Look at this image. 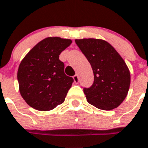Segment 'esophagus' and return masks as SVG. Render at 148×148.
Instances as JSON below:
<instances>
[{"instance_id":"esophagus-1","label":"esophagus","mask_w":148,"mask_h":148,"mask_svg":"<svg viewBox=\"0 0 148 148\" xmlns=\"http://www.w3.org/2000/svg\"><path fill=\"white\" fill-rule=\"evenodd\" d=\"M73 79H74V83H75V84H77L78 82H79V77H78L77 74L74 75V76L73 77Z\"/></svg>"}]
</instances>
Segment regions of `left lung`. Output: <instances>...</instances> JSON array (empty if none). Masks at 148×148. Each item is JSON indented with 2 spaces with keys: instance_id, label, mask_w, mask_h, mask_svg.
Wrapping results in <instances>:
<instances>
[{
  "instance_id": "8db88e82",
  "label": "left lung",
  "mask_w": 148,
  "mask_h": 148,
  "mask_svg": "<svg viewBox=\"0 0 148 148\" xmlns=\"http://www.w3.org/2000/svg\"><path fill=\"white\" fill-rule=\"evenodd\" d=\"M94 74L91 87L84 88L87 101L101 110L116 108L124 101L130 86V72L123 59L110 43L101 39H76Z\"/></svg>"
}]
</instances>
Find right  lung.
<instances>
[{
    "instance_id": "add662e5",
    "label": "right lung",
    "mask_w": 148,
    "mask_h": 148,
    "mask_svg": "<svg viewBox=\"0 0 148 148\" xmlns=\"http://www.w3.org/2000/svg\"><path fill=\"white\" fill-rule=\"evenodd\" d=\"M71 40L49 37L37 43L18 66L19 92L25 102L38 110L47 111L64 102L73 78L64 74L59 55Z\"/></svg>"
}]
</instances>
